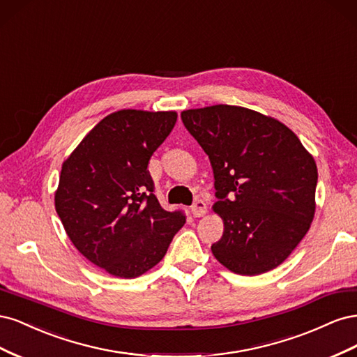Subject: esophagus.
Wrapping results in <instances>:
<instances>
[{"instance_id": "esophagus-1", "label": "esophagus", "mask_w": 357, "mask_h": 357, "mask_svg": "<svg viewBox=\"0 0 357 357\" xmlns=\"http://www.w3.org/2000/svg\"><path fill=\"white\" fill-rule=\"evenodd\" d=\"M190 211L195 218H201V215L207 213V204H205L202 199H197L190 207Z\"/></svg>"}]
</instances>
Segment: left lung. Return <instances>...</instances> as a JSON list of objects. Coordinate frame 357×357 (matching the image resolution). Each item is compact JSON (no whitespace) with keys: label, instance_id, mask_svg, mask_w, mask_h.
<instances>
[{"label":"left lung","instance_id":"8db88e82","mask_svg":"<svg viewBox=\"0 0 357 357\" xmlns=\"http://www.w3.org/2000/svg\"><path fill=\"white\" fill-rule=\"evenodd\" d=\"M181 121L213 168V208L225 226L214 257L241 275L283 264L314 218V158L286 125L244 107L186 110Z\"/></svg>","mask_w":357,"mask_h":357}]
</instances>
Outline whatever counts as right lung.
<instances>
[{"label":"right lung","instance_id":"right-lung-1","mask_svg":"<svg viewBox=\"0 0 357 357\" xmlns=\"http://www.w3.org/2000/svg\"><path fill=\"white\" fill-rule=\"evenodd\" d=\"M177 122L176 112L119 110L62 164L55 208L75 248L93 265L135 278L162 261L186 222L167 211L147 169Z\"/></svg>","mask_w":357,"mask_h":357}]
</instances>
